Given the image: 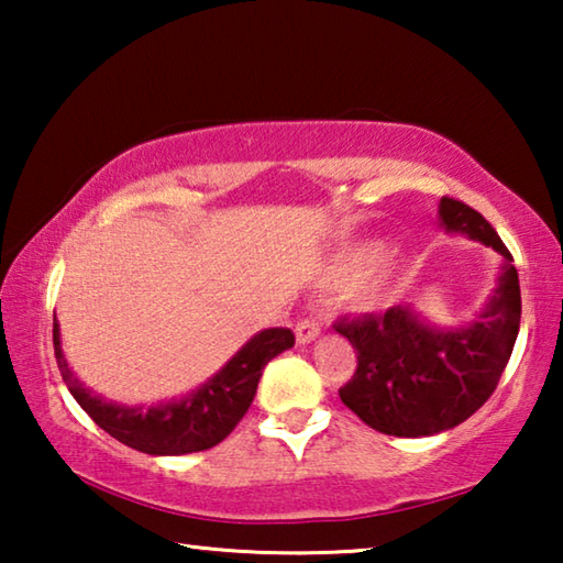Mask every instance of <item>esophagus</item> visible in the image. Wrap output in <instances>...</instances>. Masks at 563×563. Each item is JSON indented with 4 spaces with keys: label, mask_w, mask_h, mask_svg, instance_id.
<instances>
[{
    "label": "esophagus",
    "mask_w": 563,
    "mask_h": 563,
    "mask_svg": "<svg viewBox=\"0 0 563 563\" xmlns=\"http://www.w3.org/2000/svg\"><path fill=\"white\" fill-rule=\"evenodd\" d=\"M320 335V325L316 320H300L298 325H295V338H298L300 345H308V342L318 340Z\"/></svg>",
    "instance_id": "1"
}]
</instances>
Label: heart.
I'll return each instance as SVG.
<instances>
[{
  "label": "heart",
  "mask_w": 563,
  "mask_h": 563,
  "mask_svg": "<svg viewBox=\"0 0 563 563\" xmlns=\"http://www.w3.org/2000/svg\"><path fill=\"white\" fill-rule=\"evenodd\" d=\"M377 258H379V245H373V243L350 245L330 261L328 280L335 285H345V283L362 278L355 285L352 300H355V305L362 310L377 308V305H383L389 298V292H393V273H389L387 268L373 271L367 276L364 275Z\"/></svg>",
  "instance_id": "1"
}]
</instances>
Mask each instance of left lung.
Segmentation results:
<instances>
[{
    "instance_id": "obj_1",
    "label": "left lung",
    "mask_w": 563,
    "mask_h": 563,
    "mask_svg": "<svg viewBox=\"0 0 563 563\" xmlns=\"http://www.w3.org/2000/svg\"><path fill=\"white\" fill-rule=\"evenodd\" d=\"M440 225L501 255L497 285L474 320L437 328L412 305H395L335 322L357 350V369L340 399L383 434L430 437L462 424L497 389L519 335V273L497 231L454 198L440 201Z\"/></svg>"
}]
</instances>
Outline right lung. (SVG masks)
I'll return each mask as SVG.
<instances>
[{
  "label": "right lung",
  "instance_id": "add662e5",
  "mask_svg": "<svg viewBox=\"0 0 563 563\" xmlns=\"http://www.w3.org/2000/svg\"><path fill=\"white\" fill-rule=\"evenodd\" d=\"M292 345L290 330H261L213 377L188 395L156 405H121L79 383L64 357L59 322L54 318V355L71 397L113 440L156 456L203 452L223 442L251 407L263 367Z\"/></svg>",
  "mask_w": 563,
  "mask_h": 563
}]
</instances>
